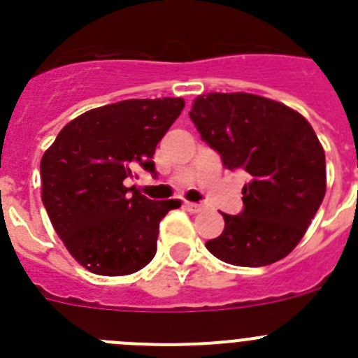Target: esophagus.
Returning <instances> with one entry per match:
<instances>
[{
    "instance_id": "esophagus-1",
    "label": "esophagus",
    "mask_w": 358,
    "mask_h": 358,
    "mask_svg": "<svg viewBox=\"0 0 358 358\" xmlns=\"http://www.w3.org/2000/svg\"><path fill=\"white\" fill-rule=\"evenodd\" d=\"M185 208L188 211H192V213H199V211L204 210V206H202V204H197V202H188V201L185 202Z\"/></svg>"
}]
</instances>
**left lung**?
<instances>
[{"label": "left lung", "mask_w": 358, "mask_h": 358, "mask_svg": "<svg viewBox=\"0 0 358 358\" xmlns=\"http://www.w3.org/2000/svg\"><path fill=\"white\" fill-rule=\"evenodd\" d=\"M189 118L227 170L243 169V211L222 213V235L206 248L238 267H264L296 248L327 194L324 148L314 129L285 103L251 93H208Z\"/></svg>", "instance_id": "left-lung-1"}]
</instances>
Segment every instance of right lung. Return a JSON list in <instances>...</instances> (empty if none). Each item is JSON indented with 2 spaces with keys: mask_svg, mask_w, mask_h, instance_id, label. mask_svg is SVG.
I'll return each mask as SVG.
<instances>
[{
  "mask_svg": "<svg viewBox=\"0 0 358 358\" xmlns=\"http://www.w3.org/2000/svg\"><path fill=\"white\" fill-rule=\"evenodd\" d=\"M182 109L185 100L170 96L96 107L44 152L43 204L69 255L91 273L127 276L156 255L159 222L181 201H150L123 181L138 166L156 173V145Z\"/></svg>",
  "mask_w": 358,
  "mask_h": 358,
  "instance_id": "1",
  "label": "right lung"
}]
</instances>
